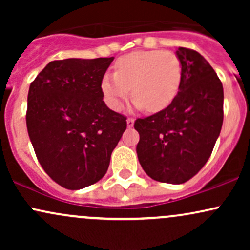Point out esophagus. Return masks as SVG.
<instances>
[{
  "mask_svg": "<svg viewBox=\"0 0 250 250\" xmlns=\"http://www.w3.org/2000/svg\"><path fill=\"white\" fill-rule=\"evenodd\" d=\"M133 125H134V119H131V117H128V119H127V127L131 128Z\"/></svg>",
  "mask_w": 250,
  "mask_h": 250,
  "instance_id": "esophagus-1",
  "label": "esophagus"
}]
</instances>
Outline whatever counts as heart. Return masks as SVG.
I'll return each instance as SVG.
<instances>
[{
	"label": "heart",
	"mask_w": 250,
	"mask_h": 250,
	"mask_svg": "<svg viewBox=\"0 0 250 250\" xmlns=\"http://www.w3.org/2000/svg\"><path fill=\"white\" fill-rule=\"evenodd\" d=\"M181 80L182 65L176 54L141 50L120 57L115 73L103 76L101 88L110 108L120 109L131 90L135 107L157 113L174 101Z\"/></svg>",
	"instance_id": "heart-1"
}]
</instances>
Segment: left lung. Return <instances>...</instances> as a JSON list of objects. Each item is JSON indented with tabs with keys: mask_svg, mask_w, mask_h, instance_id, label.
I'll return each instance as SVG.
<instances>
[{
	"mask_svg": "<svg viewBox=\"0 0 250 250\" xmlns=\"http://www.w3.org/2000/svg\"><path fill=\"white\" fill-rule=\"evenodd\" d=\"M182 80L174 101L154 115L137 119L136 153L148 176L187 182L210 157L223 123V87L201 54L180 47Z\"/></svg>",
	"mask_w": 250,
	"mask_h": 250,
	"instance_id": "8db88e82",
	"label": "left lung"
}]
</instances>
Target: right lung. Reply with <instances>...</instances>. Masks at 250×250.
I'll use <instances>...</instances> for the list:
<instances>
[{
	"instance_id": "obj_1",
	"label": "right lung",
	"mask_w": 250,
	"mask_h": 250,
	"mask_svg": "<svg viewBox=\"0 0 250 250\" xmlns=\"http://www.w3.org/2000/svg\"><path fill=\"white\" fill-rule=\"evenodd\" d=\"M114 57L51 61L30 83L27 129L50 179L77 190L100 181L127 117L110 110L101 82Z\"/></svg>"
}]
</instances>
